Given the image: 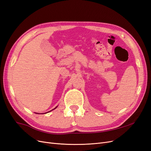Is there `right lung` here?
Masks as SVG:
<instances>
[{
	"label": "right lung",
	"mask_w": 151,
	"mask_h": 151,
	"mask_svg": "<svg viewBox=\"0 0 151 151\" xmlns=\"http://www.w3.org/2000/svg\"><path fill=\"white\" fill-rule=\"evenodd\" d=\"M57 108V106H56V107H55V108L54 109H52V110H53V109H56ZM52 110H51V111H52ZM50 111H48V112H50ZM48 113V112H47V113ZM36 114H39V113H36ZM42 114H43V113H42ZM43 114H44V113H43Z\"/></svg>",
	"instance_id": "obj_1"
}]
</instances>
